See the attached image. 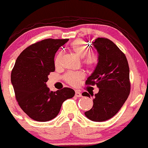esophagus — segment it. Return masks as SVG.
Segmentation results:
<instances>
[{
  "mask_svg": "<svg viewBox=\"0 0 148 148\" xmlns=\"http://www.w3.org/2000/svg\"><path fill=\"white\" fill-rule=\"evenodd\" d=\"M75 96L77 97V98H81V97H82V93H81L80 92L76 91L75 92Z\"/></svg>",
  "mask_w": 148,
  "mask_h": 148,
  "instance_id": "34e87169",
  "label": "esophagus"
}]
</instances>
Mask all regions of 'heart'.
Listing matches in <instances>:
<instances>
[{"label":"heart","instance_id":"1","mask_svg":"<svg viewBox=\"0 0 148 148\" xmlns=\"http://www.w3.org/2000/svg\"><path fill=\"white\" fill-rule=\"evenodd\" d=\"M70 49L72 53L78 58H82V63L88 69H93L98 63L99 57L98 53L93 50H88V46L86 42L82 40H76L70 44ZM62 53L60 52L55 59V64L60 65ZM84 78L82 71H69L64 76V80L69 85L77 86Z\"/></svg>","mask_w":148,"mask_h":148}]
</instances>
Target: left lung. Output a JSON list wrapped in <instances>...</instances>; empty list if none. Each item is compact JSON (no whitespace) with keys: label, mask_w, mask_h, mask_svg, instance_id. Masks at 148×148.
Instances as JSON below:
<instances>
[{"label":"left lung","mask_w":148,"mask_h":148,"mask_svg":"<svg viewBox=\"0 0 148 148\" xmlns=\"http://www.w3.org/2000/svg\"><path fill=\"white\" fill-rule=\"evenodd\" d=\"M92 45L98 50L99 60L86 85H96L99 91L93 98V106L85 115L92 121H104L113 117L129 97V66L124 53L112 40L98 38ZM90 94L84 92L82 95L93 96Z\"/></svg>","instance_id":"obj_1"}]
</instances>
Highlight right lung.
<instances>
[{
	"label": "right lung",
	"mask_w": 148,
	"mask_h": 148,
	"mask_svg": "<svg viewBox=\"0 0 148 148\" xmlns=\"http://www.w3.org/2000/svg\"><path fill=\"white\" fill-rule=\"evenodd\" d=\"M69 39L47 38L25 48L17 58L11 72V82L21 109L31 119L47 121L58 114L64 101L74 96L69 88L50 91L48 76L55 71L58 50Z\"/></svg>",
	"instance_id": "1"
}]
</instances>
